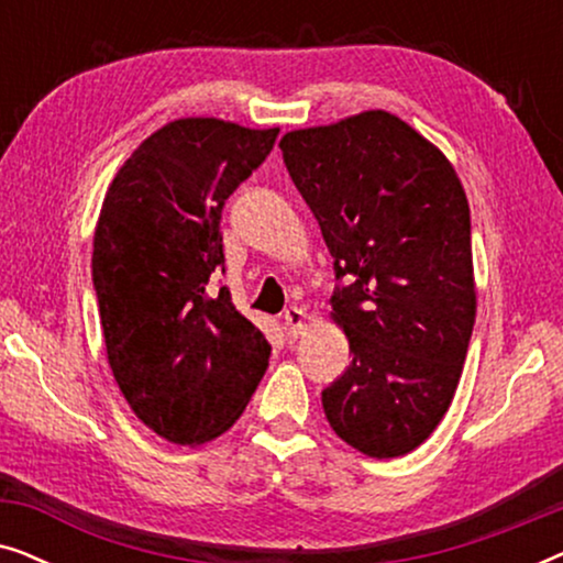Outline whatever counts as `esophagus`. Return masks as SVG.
<instances>
[{
	"mask_svg": "<svg viewBox=\"0 0 563 563\" xmlns=\"http://www.w3.org/2000/svg\"><path fill=\"white\" fill-rule=\"evenodd\" d=\"M284 330H287V335L291 341H297L299 335H305L307 330V314L305 310H299V307H289L287 312H284Z\"/></svg>",
	"mask_w": 563,
	"mask_h": 563,
	"instance_id": "1",
	"label": "esophagus"
}]
</instances>
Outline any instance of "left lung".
<instances>
[{"instance_id": "8db88e82", "label": "left lung", "mask_w": 563, "mask_h": 563, "mask_svg": "<svg viewBox=\"0 0 563 563\" xmlns=\"http://www.w3.org/2000/svg\"><path fill=\"white\" fill-rule=\"evenodd\" d=\"M333 256L330 318L353 353L322 391L338 438L372 459L418 449L449 412L476 318L466 191L443 151L384 110L282 137Z\"/></svg>"}]
</instances>
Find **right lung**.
I'll use <instances>...</instances> for the list:
<instances>
[{"mask_svg": "<svg viewBox=\"0 0 563 563\" xmlns=\"http://www.w3.org/2000/svg\"><path fill=\"white\" fill-rule=\"evenodd\" d=\"M276 135L218 118L166 122L104 195L91 279L107 361L130 410L168 443L225 433L268 366L272 345L210 274L225 264V199Z\"/></svg>", "mask_w": 563, "mask_h": 563, "instance_id": "right-lung-1", "label": "right lung"}]
</instances>
